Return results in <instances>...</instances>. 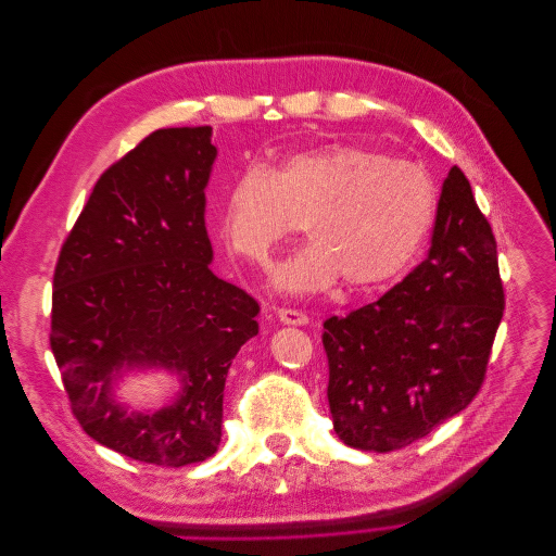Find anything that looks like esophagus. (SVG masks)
Segmentation results:
<instances>
[{
	"instance_id": "1",
	"label": "esophagus",
	"mask_w": 556,
	"mask_h": 556,
	"mask_svg": "<svg viewBox=\"0 0 556 556\" xmlns=\"http://www.w3.org/2000/svg\"><path fill=\"white\" fill-rule=\"evenodd\" d=\"M278 319L282 325H290V327H304L308 325V315L301 313V311H292V308H278L276 311Z\"/></svg>"
}]
</instances>
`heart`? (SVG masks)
I'll return each mask as SVG.
<instances>
[{
  "instance_id": "obj_1",
  "label": "heart",
  "mask_w": 556,
  "mask_h": 556,
  "mask_svg": "<svg viewBox=\"0 0 556 556\" xmlns=\"http://www.w3.org/2000/svg\"><path fill=\"white\" fill-rule=\"evenodd\" d=\"M435 185L415 162L355 143L285 157L274 172L250 166L229 185L220 225L239 257L266 266L304 223L313 239L274 274L282 294L304 296L343 278L352 290L394 280L425 245Z\"/></svg>"
}]
</instances>
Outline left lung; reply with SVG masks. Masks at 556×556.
Returning a JSON list of instances; mask_svg holds the SVG:
<instances>
[{
  "mask_svg": "<svg viewBox=\"0 0 556 556\" xmlns=\"http://www.w3.org/2000/svg\"><path fill=\"white\" fill-rule=\"evenodd\" d=\"M503 304L492 227L452 166L427 260L374 304L325 323L339 439L392 452L459 415L484 380Z\"/></svg>",
  "mask_w": 556,
  "mask_h": 556,
  "instance_id": "1",
  "label": "left lung"
}]
</instances>
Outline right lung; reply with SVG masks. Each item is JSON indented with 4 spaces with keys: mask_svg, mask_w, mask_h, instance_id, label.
<instances>
[{
    "mask_svg": "<svg viewBox=\"0 0 556 556\" xmlns=\"http://www.w3.org/2000/svg\"><path fill=\"white\" fill-rule=\"evenodd\" d=\"M213 129H157L97 180L53 278L50 348L83 431L129 459L188 466L223 435L231 359L260 333L257 301L211 271ZM177 380L162 407L116 394L129 372Z\"/></svg>",
    "mask_w": 556,
    "mask_h": 556,
    "instance_id": "right-lung-1",
    "label": "right lung"
}]
</instances>
